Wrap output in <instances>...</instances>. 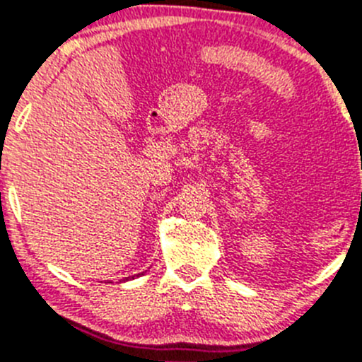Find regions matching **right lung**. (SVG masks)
<instances>
[{
	"instance_id": "add662e5",
	"label": "right lung",
	"mask_w": 362,
	"mask_h": 362,
	"mask_svg": "<svg viewBox=\"0 0 362 362\" xmlns=\"http://www.w3.org/2000/svg\"><path fill=\"white\" fill-rule=\"evenodd\" d=\"M142 274H144V272H142ZM139 276H141V274H136V276H132V278H129V279H135V278H139Z\"/></svg>"
}]
</instances>
